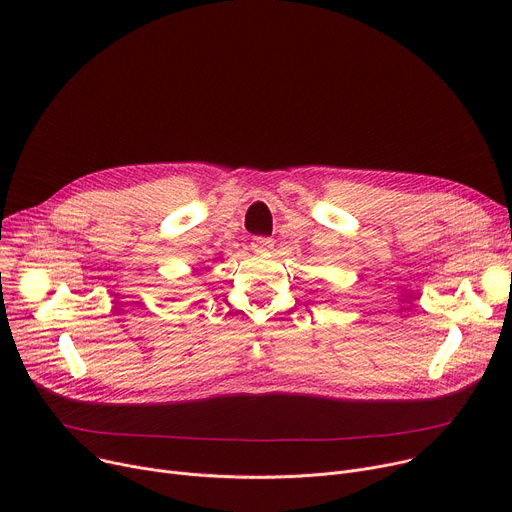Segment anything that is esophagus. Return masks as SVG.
Wrapping results in <instances>:
<instances>
[{"mask_svg":"<svg viewBox=\"0 0 512 512\" xmlns=\"http://www.w3.org/2000/svg\"><path fill=\"white\" fill-rule=\"evenodd\" d=\"M276 242L272 238H265V236H257L253 238V251L255 253H270L274 249Z\"/></svg>","mask_w":512,"mask_h":512,"instance_id":"1","label":"esophagus"}]
</instances>
